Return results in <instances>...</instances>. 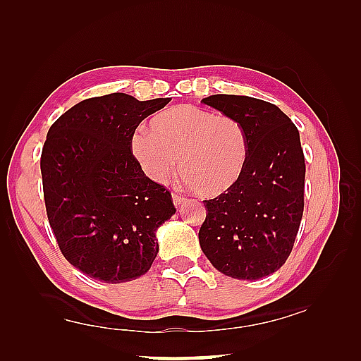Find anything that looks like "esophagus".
<instances>
[{
  "label": "esophagus",
  "mask_w": 361,
  "mask_h": 361,
  "mask_svg": "<svg viewBox=\"0 0 361 361\" xmlns=\"http://www.w3.org/2000/svg\"><path fill=\"white\" fill-rule=\"evenodd\" d=\"M172 200H173L175 206H180V204H183V203L186 202V197H185V195H181V194H176V192H173V194H172Z\"/></svg>",
  "instance_id": "1"
}]
</instances>
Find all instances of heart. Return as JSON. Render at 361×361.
Instances as JSON below:
<instances>
[{
	"label": "heart",
	"instance_id": "heart-1",
	"mask_svg": "<svg viewBox=\"0 0 361 361\" xmlns=\"http://www.w3.org/2000/svg\"><path fill=\"white\" fill-rule=\"evenodd\" d=\"M132 152L145 175L163 183L178 166L198 195L214 198L231 189L248 161V136L239 121L194 105H175L137 128Z\"/></svg>",
	"mask_w": 361,
	"mask_h": 361
}]
</instances>
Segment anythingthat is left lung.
<instances>
[{"mask_svg":"<svg viewBox=\"0 0 361 361\" xmlns=\"http://www.w3.org/2000/svg\"><path fill=\"white\" fill-rule=\"evenodd\" d=\"M202 102L240 122L250 152L239 181L203 202L208 211L198 240L219 271L256 281L286 264L301 224L305 161L299 132L286 113L260 99L214 94Z\"/></svg>","mask_w":361,"mask_h":361,"instance_id":"left-lung-1","label":"left lung"}]
</instances>
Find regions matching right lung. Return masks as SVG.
<instances>
[{
    "label": "right lung",
    "instance_id": "1",
    "mask_svg": "<svg viewBox=\"0 0 361 361\" xmlns=\"http://www.w3.org/2000/svg\"><path fill=\"white\" fill-rule=\"evenodd\" d=\"M169 102L124 93L85 99L46 136L40 159L46 214L65 259L90 278L132 281L157 257L155 231L176 209L171 192L142 172L132 136Z\"/></svg>",
    "mask_w": 361,
    "mask_h": 361
}]
</instances>
